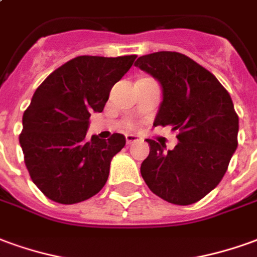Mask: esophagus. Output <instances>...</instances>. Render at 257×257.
I'll return each mask as SVG.
<instances>
[{
    "label": "esophagus",
    "instance_id": "esophagus-1",
    "mask_svg": "<svg viewBox=\"0 0 257 257\" xmlns=\"http://www.w3.org/2000/svg\"><path fill=\"white\" fill-rule=\"evenodd\" d=\"M125 139H126V143H128V145H132V143H136V142L141 141V138H139V136H136V135H131V134L126 135V136H125Z\"/></svg>",
    "mask_w": 257,
    "mask_h": 257
}]
</instances>
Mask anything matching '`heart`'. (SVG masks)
<instances>
[{
	"label": "heart",
	"instance_id": "1",
	"mask_svg": "<svg viewBox=\"0 0 257 257\" xmlns=\"http://www.w3.org/2000/svg\"><path fill=\"white\" fill-rule=\"evenodd\" d=\"M129 126H132V123H129Z\"/></svg>",
	"mask_w": 257,
	"mask_h": 257
}]
</instances>
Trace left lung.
<instances>
[{
  "instance_id": "8db88e82",
  "label": "left lung",
  "mask_w": 257,
  "mask_h": 257,
  "mask_svg": "<svg viewBox=\"0 0 257 257\" xmlns=\"http://www.w3.org/2000/svg\"><path fill=\"white\" fill-rule=\"evenodd\" d=\"M135 65L161 85L154 126L178 131L172 150L146 139L150 153L142 163V177L170 203H196L220 184L238 147L239 121L231 96L213 73L184 54H147Z\"/></svg>"
}]
</instances>
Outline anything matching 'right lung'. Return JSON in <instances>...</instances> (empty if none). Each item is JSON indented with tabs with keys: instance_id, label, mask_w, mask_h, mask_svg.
Here are the masks:
<instances>
[{
	"instance_id": "obj_1",
	"label": "right lung",
	"mask_w": 257,
	"mask_h": 257,
	"mask_svg": "<svg viewBox=\"0 0 257 257\" xmlns=\"http://www.w3.org/2000/svg\"><path fill=\"white\" fill-rule=\"evenodd\" d=\"M136 55H80L55 69L35 91L22 118L19 143L30 178L48 199L83 202L101 191L125 136L86 138L91 112H101Z\"/></svg>"
}]
</instances>
